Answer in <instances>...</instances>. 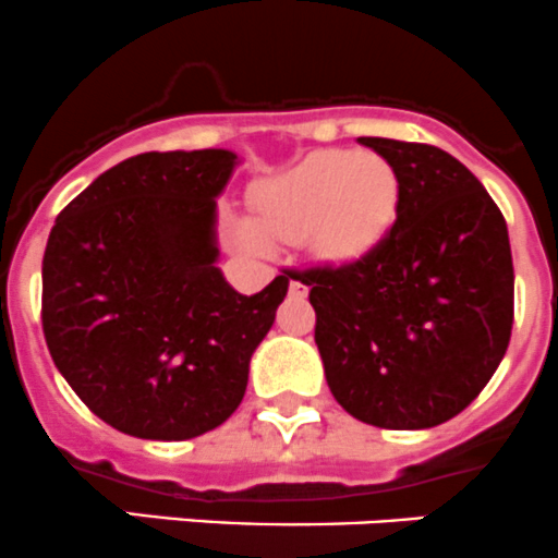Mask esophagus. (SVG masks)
<instances>
[{"instance_id":"34e87169","label":"esophagus","mask_w":558,"mask_h":558,"mask_svg":"<svg viewBox=\"0 0 558 558\" xmlns=\"http://www.w3.org/2000/svg\"><path fill=\"white\" fill-rule=\"evenodd\" d=\"M290 295L303 298V295H306V284H303V281H298V279H290Z\"/></svg>"}]
</instances>
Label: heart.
Here are the masks:
<instances>
[{
  "label": "heart",
  "instance_id": "obj_1",
  "mask_svg": "<svg viewBox=\"0 0 558 558\" xmlns=\"http://www.w3.org/2000/svg\"><path fill=\"white\" fill-rule=\"evenodd\" d=\"M399 197V175L388 159L328 148L263 184L255 203L263 228L277 241H306L323 260L355 263L383 244Z\"/></svg>",
  "mask_w": 558,
  "mask_h": 558
}]
</instances>
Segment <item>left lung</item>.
I'll return each mask as SVG.
<instances>
[{
  "label": "left lung",
  "instance_id": "obj_1",
  "mask_svg": "<svg viewBox=\"0 0 558 558\" xmlns=\"http://www.w3.org/2000/svg\"><path fill=\"white\" fill-rule=\"evenodd\" d=\"M357 141L399 175L393 228L361 260L287 274L308 287L333 399L368 426L432 428L477 399L510 344L507 222L442 148Z\"/></svg>",
  "mask_w": 558,
  "mask_h": 558
}]
</instances>
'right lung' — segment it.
Instances as JSON below:
<instances>
[{"label": "right lung", "instance_id": "obj_1", "mask_svg": "<svg viewBox=\"0 0 558 558\" xmlns=\"http://www.w3.org/2000/svg\"><path fill=\"white\" fill-rule=\"evenodd\" d=\"M235 154L148 151L64 206L43 255V333L78 399L121 434L192 439L246 393L290 274L241 295L217 268Z\"/></svg>", "mask_w": 558, "mask_h": 558}]
</instances>
